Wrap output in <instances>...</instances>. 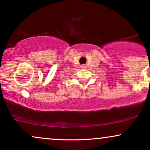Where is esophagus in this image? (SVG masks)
Wrapping results in <instances>:
<instances>
[{"instance_id":"esophagus-1","label":"esophagus","mask_w":150,"mask_h":150,"mask_svg":"<svg viewBox=\"0 0 150 150\" xmlns=\"http://www.w3.org/2000/svg\"><path fill=\"white\" fill-rule=\"evenodd\" d=\"M86 68V66L85 65H82V66H81V68Z\"/></svg>"}]
</instances>
